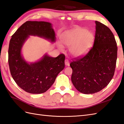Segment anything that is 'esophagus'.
Here are the masks:
<instances>
[{"mask_svg": "<svg viewBox=\"0 0 124 124\" xmlns=\"http://www.w3.org/2000/svg\"><path fill=\"white\" fill-rule=\"evenodd\" d=\"M65 64L66 66H69L70 65V62H69V61L68 60L66 59L65 60Z\"/></svg>", "mask_w": 124, "mask_h": 124, "instance_id": "1", "label": "esophagus"}]
</instances>
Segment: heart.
<instances>
[{"mask_svg":"<svg viewBox=\"0 0 124 124\" xmlns=\"http://www.w3.org/2000/svg\"><path fill=\"white\" fill-rule=\"evenodd\" d=\"M62 42L69 48V51L74 57L83 56L90 50L94 41V35L90 31L78 27L68 31L62 36ZM60 50L64 47L61 44H57Z\"/></svg>","mask_w":124,"mask_h":124,"instance_id":"1","label":"heart"}]
</instances>
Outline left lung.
I'll list each match as a JSON object with an SVG mask.
<instances>
[{
	"instance_id": "1",
	"label": "left lung",
	"mask_w": 124,
	"mask_h": 124,
	"mask_svg": "<svg viewBox=\"0 0 124 124\" xmlns=\"http://www.w3.org/2000/svg\"><path fill=\"white\" fill-rule=\"evenodd\" d=\"M93 47L80 59L70 63L71 81L80 93L92 94L105 88L114 75L117 46L113 33L104 24L96 21Z\"/></svg>"
}]
</instances>
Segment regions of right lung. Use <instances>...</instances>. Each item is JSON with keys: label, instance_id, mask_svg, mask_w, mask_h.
<instances>
[{"label": "right lung", "instance_id": "1", "mask_svg": "<svg viewBox=\"0 0 124 124\" xmlns=\"http://www.w3.org/2000/svg\"><path fill=\"white\" fill-rule=\"evenodd\" d=\"M30 35L43 37L55 42V34L50 23L27 21L11 36L8 48V63L11 75L19 87L27 93L39 94L46 91L65 67V55L56 57L45 54L39 61L29 63L22 54V48Z\"/></svg>", "mask_w": 124, "mask_h": 124}]
</instances>
